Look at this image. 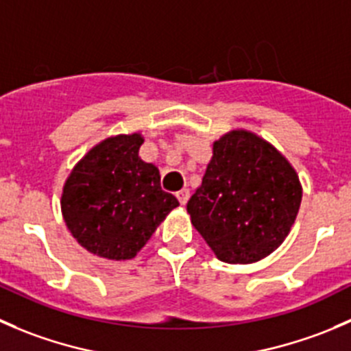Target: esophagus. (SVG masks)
I'll return each mask as SVG.
<instances>
[{
  "instance_id": "obj_1",
  "label": "esophagus",
  "mask_w": 351,
  "mask_h": 351,
  "mask_svg": "<svg viewBox=\"0 0 351 351\" xmlns=\"http://www.w3.org/2000/svg\"><path fill=\"white\" fill-rule=\"evenodd\" d=\"M176 196H177V199H179V203L184 206V204L187 203V199H189V189H180Z\"/></svg>"
}]
</instances>
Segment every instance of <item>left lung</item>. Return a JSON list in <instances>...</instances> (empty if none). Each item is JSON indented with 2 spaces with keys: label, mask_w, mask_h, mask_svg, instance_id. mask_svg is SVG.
<instances>
[{
  "label": "left lung",
  "mask_w": 351,
  "mask_h": 351,
  "mask_svg": "<svg viewBox=\"0 0 351 351\" xmlns=\"http://www.w3.org/2000/svg\"><path fill=\"white\" fill-rule=\"evenodd\" d=\"M302 201L289 158L268 140L237 128L213 141L187 213L208 247L228 265H252L283 244Z\"/></svg>",
  "instance_id": "obj_1"
}]
</instances>
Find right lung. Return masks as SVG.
<instances>
[{"instance_id": "right-lung-1", "label": "right lung", "mask_w": 351, "mask_h": 351, "mask_svg": "<svg viewBox=\"0 0 351 351\" xmlns=\"http://www.w3.org/2000/svg\"><path fill=\"white\" fill-rule=\"evenodd\" d=\"M143 134L121 133L99 141L71 169L61 213L83 249L109 261L133 259L174 208L160 172L141 160Z\"/></svg>"}]
</instances>
